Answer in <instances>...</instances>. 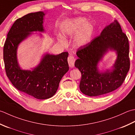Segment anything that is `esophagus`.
Masks as SVG:
<instances>
[{"label": "esophagus", "mask_w": 135, "mask_h": 135, "mask_svg": "<svg viewBox=\"0 0 135 135\" xmlns=\"http://www.w3.org/2000/svg\"><path fill=\"white\" fill-rule=\"evenodd\" d=\"M68 64L70 68H73L75 66V57L72 55H70L68 58Z\"/></svg>", "instance_id": "1"}]
</instances>
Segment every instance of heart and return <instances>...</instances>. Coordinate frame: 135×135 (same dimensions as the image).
<instances>
[{
	"label": "heart",
	"instance_id": "obj_1",
	"mask_svg": "<svg viewBox=\"0 0 135 135\" xmlns=\"http://www.w3.org/2000/svg\"><path fill=\"white\" fill-rule=\"evenodd\" d=\"M86 23L87 21L84 18L76 19L63 30L65 37L70 34H76L80 31L74 40V45L76 47L80 48L86 45L92 39L94 28L91 23ZM58 41L62 44L65 43V39L61 36L58 37Z\"/></svg>",
	"mask_w": 135,
	"mask_h": 135
}]
</instances>
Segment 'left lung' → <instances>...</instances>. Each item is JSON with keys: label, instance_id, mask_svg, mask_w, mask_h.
Wrapping results in <instances>:
<instances>
[{"label": "left lung", "instance_id": "8db88e82", "mask_svg": "<svg viewBox=\"0 0 135 135\" xmlns=\"http://www.w3.org/2000/svg\"><path fill=\"white\" fill-rule=\"evenodd\" d=\"M109 50L116 53L117 59L111 70L100 71L99 63ZM129 52L128 37L117 20L107 26L100 35L79 48L75 66L81 74L79 85L81 93L95 97L119 87L130 68Z\"/></svg>", "mask_w": 135, "mask_h": 135}]
</instances>
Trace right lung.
<instances>
[{
    "mask_svg": "<svg viewBox=\"0 0 135 135\" xmlns=\"http://www.w3.org/2000/svg\"><path fill=\"white\" fill-rule=\"evenodd\" d=\"M43 12L29 13L14 23L7 35L3 47V60L6 75L16 89L40 100L55 95L62 77L69 69L68 52L58 55L45 53L37 66L31 70L21 68L17 59L20 44L34 34L45 32ZM42 37V34H39Z\"/></svg>",
    "mask_w": 135,
    "mask_h": 135,
    "instance_id": "add662e5",
    "label": "right lung"
}]
</instances>
